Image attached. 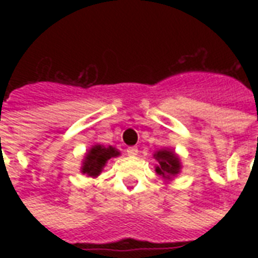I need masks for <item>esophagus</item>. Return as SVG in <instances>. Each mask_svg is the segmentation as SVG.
<instances>
[{
    "label": "esophagus",
    "instance_id": "esophagus-1",
    "mask_svg": "<svg viewBox=\"0 0 258 258\" xmlns=\"http://www.w3.org/2000/svg\"><path fill=\"white\" fill-rule=\"evenodd\" d=\"M127 155H128V157H137L138 147H128V149H127Z\"/></svg>",
    "mask_w": 258,
    "mask_h": 258
}]
</instances>
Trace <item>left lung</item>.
<instances>
[{
	"label": "left lung",
	"mask_w": 258,
	"mask_h": 258,
	"mask_svg": "<svg viewBox=\"0 0 258 258\" xmlns=\"http://www.w3.org/2000/svg\"><path fill=\"white\" fill-rule=\"evenodd\" d=\"M154 158L157 161L155 165V172L161 175L163 179L171 180L175 178L182 170V162L178 154L171 149H161L154 153Z\"/></svg>",
	"instance_id": "8db88e82"
}]
</instances>
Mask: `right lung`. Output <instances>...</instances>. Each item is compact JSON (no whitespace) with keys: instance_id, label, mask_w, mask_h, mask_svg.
<instances>
[{"instance_id":"1","label":"right lung","mask_w":258,"mask_h":258,"mask_svg":"<svg viewBox=\"0 0 258 258\" xmlns=\"http://www.w3.org/2000/svg\"><path fill=\"white\" fill-rule=\"evenodd\" d=\"M119 155H120L119 150L112 147V146L105 147L103 145H93L84 155L80 171L86 174L87 176L96 178V176L100 175V172L103 171L108 159L116 158Z\"/></svg>"}]
</instances>
